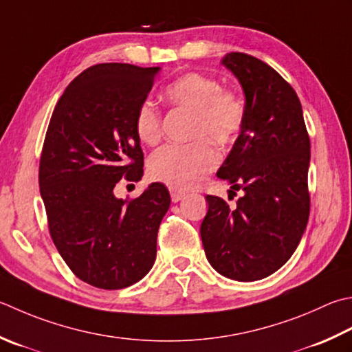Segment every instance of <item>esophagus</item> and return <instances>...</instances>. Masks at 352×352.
<instances>
[{
  "instance_id": "obj_1",
  "label": "esophagus",
  "mask_w": 352,
  "mask_h": 352,
  "mask_svg": "<svg viewBox=\"0 0 352 352\" xmlns=\"http://www.w3.org/2000/svg\"><path fill=\"white\" fill-rule=\"evenodd\" d=\"M169 192H170V199L174 203H178L180 199H183L186 197V192L184 190H180V189H175V188H169Z\"/></svg>"
}]
</instances>
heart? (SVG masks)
Returning a JSON list of instances; mask_svg holds the SVG:
<instances>
[{
	"label": "heart",
	"instance_id": "obj_1",
	"mask_svg": "<svg viewBox=\"0 0 352 352\" xmlns=\"http://www.w3.org/2000/svg\"><path fill=\"white\" fill-rule=\"evenodd\" d=\"M163 98L172 108L190 111L189 137L194 140L158 149L149 158V175L180 190L195 188L219 162L213 143L226 148L239 137L245 122L244 102L217 78L198 72L178 76L164 88ZM134 129L148 146L162 140V113L153 102L143 100L137 108Z\"/></svg>",
	"mask_w": 352,
	"mask_h": 352
}]
</instances>
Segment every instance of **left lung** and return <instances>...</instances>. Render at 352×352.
I'll use <instances>...</instances> for the list:
<instances>
[{
  "label": "left lung",
  "mask_w": 352,
  "mask_h": 352,
  "mask_svg": "<svg viewBox=\"0 0 352 352\" xmlns=\"http://www.w3.org/2000/svg\"><path fill=\"white\" fill-rule=\"evenodd\" d=\"M223 65L243 87L245 122L217 175L244 195L235 209L206 197L199 233L219 274L252 282L279 270L305 232L309 135L298 94L276 70L239 52L227 53Z\"/></svg>",
  "instance_id": "8db88e82"
}]
</instances>
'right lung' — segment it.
<instances>
[{"label": "right lung", "instance_id": "1", "mask_svg": "<svg viewBox=\"0 0 352 352\" xmlns=\"http://www.w3.org/2000/svg\"><path fill=\"white\" fill-rule=\"evenodd\" d=\"M160 67L98 64L65 88L48 123L39 160V189L54 245L80 280L120 290L154 265L157 233L170 195L153 183L122 199V178L139 182L143 151L134 116Z\"/></svg>", "mask_w": 352, "mask_h": 352}]
</instances>
